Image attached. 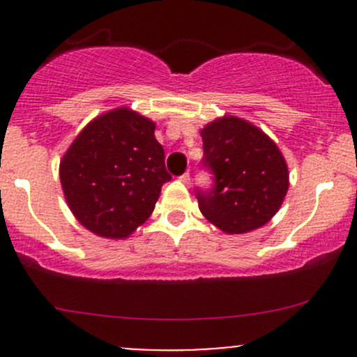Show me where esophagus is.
Instances as JSON below:
<instances>
[{"label":"esophagus","instance_id":"34e87169","mask_svg":"<svg viewBox=\"0 0 357 357\" xmlns=\"http://www.w3.org/2000/svg\"><path fill=\"white\" fill-rule=\"evenodd\" d=\"M179 181H183L186 186H190V172H185V174H183L181 178H179Z\"/></svg>","mask_w":357,"mask_h":357}]
</instances>
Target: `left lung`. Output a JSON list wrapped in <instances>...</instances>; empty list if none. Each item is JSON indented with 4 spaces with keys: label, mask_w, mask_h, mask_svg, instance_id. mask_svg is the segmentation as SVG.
I'll return each instance as SVG.
<instances>
[{
    "label": "left lung",
    "mask_w": 357,
    "mask_h": 357,
    "mask_svg": "<svg viewBox=\"0 0 357 357\" xmlns=\"http://www.w3.org/2000/svg\"><path fill=\"white\" fill-rule=\"evenodd\" d=\"M204 165L214 172L211 192L197 193L208 222L228 235L261 228L289 192V165L276 143L245 119L222 115L200 129Z\"/></svg>",
    "instance_id": "obj_1"
}]
</instances>
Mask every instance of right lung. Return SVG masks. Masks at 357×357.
<instances>
[{"label": "right lung", "instance_id": "right-lung-1", "mask_svg": "<svg viewBox=\"0 0 357 357\" xmlns=\"http://www.w3.org/2000/svg\"><path fill=\"white\" fill-rule=\"evenodd\" d=\"M169 179L155 122L129 107L88 122L60 160V183L74 218L110 240L128 238L150 218Z\"/></svg>", "mask_w": 357, "mask_h": 357}]
</instances>
